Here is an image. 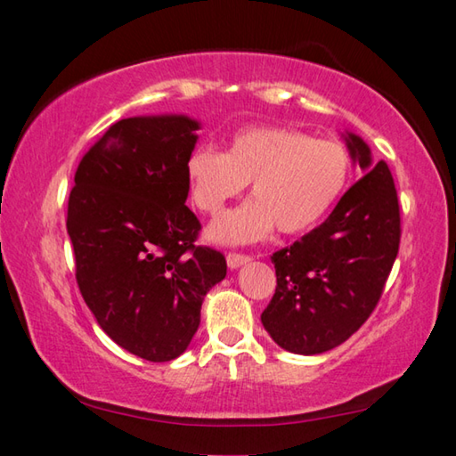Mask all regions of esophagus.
Wrapping results in <instances>:
<instances>
[{
	"mask_svg": "<svg viewBox=\"0 0 456 456\" xmlns=\"http://www.w3.org/2000/svg\"><path fill=\"white\" fill-rule=\"evenodd\" d=\"M249 261H251V256H245V253H235V251L227 253V265L231 269H235L243 264H249Z\"/></svg>",
	"mask_w": 456,
	"mask_h": 456,
	"instance_id": "1",
	"label": "esophagus"
}]
</instances>
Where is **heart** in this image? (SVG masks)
Returning <instances> with one entry per match:
<instances>
[{
	"label": "heart",
	"mask_w": 456,
	"mask_h": 456,
	"mask_svg": "<svg viewBox=\"0 0 456 456\" xmlns=\"http://www.w3.org/2000/svg\"><path fill=\"white\" fill-rule=\"evenodd\" d=\"M350 154L339 142L283 126H247L231 138L227 152L199 144L187 159L192 203L219 215L251 183L253 199L211 227L223 243H251L272 233L314 227L344 191Z\"/></svg>",
	"instance_id": "heart-1"
}]
</instances>
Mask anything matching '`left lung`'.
<instances>
[{
    "label": "left lung",
    "mask_w": 456,
    "mask_h": 456,
    "mask_svg": "<svg viewBox=\"0 0 456 456\" xmlns=\"http://www.w3.org/2000/svg\"><path fill=\"white\" fill-rule=\"evenodd\" d=\"M348 146L368 173L320 227L272 256L277 285L261 322L277 346L304 356L336 348L370 318L403 235L388 165H372L358 136L350 134Z\"/></svg>",
    "instance_id": "left-lung-1"
}]
</instances>
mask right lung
<instances>
[{
	"mask_svg": "<svg viewBox=\"0 0 456 456\" xmlns=\"http://www.w3.org/2000/svg\"><path fill=\"white\" fill-rule=\"evenodd\" d=\"M197 128L187 117L118 120L82 157L68 199L84 302L120 348L149 362L187 350L207 291L227 275L184 205Z\"/></svg>",
	"mask_w": 456,
	"mask_h": 456,
	"instance_id": "add662e5",
	"label": "right lung"
}]
</instances>
